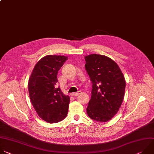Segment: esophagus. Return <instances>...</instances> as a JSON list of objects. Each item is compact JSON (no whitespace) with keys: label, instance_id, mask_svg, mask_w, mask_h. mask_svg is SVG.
<instances>
[{"label":"esophagus","instance_id":"1","mask_svg":"<svg viewBox=\"0 0 154 154\" xmlns=\"http://www.w3.org/2000/svg\"><path fill=\"white\" fill-rule=\"evenodd\" d=\"M81 94V91H78V92H75V93L72 94V95L73 96V97H76V96H78L79 94Z\"/></svg>","mask_w":154,"mask_h":154}]
</instances>
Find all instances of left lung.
<instances>
[{
  "instance_id": "8db88e82",
  "label": "left lung",
  "mask_w": 154,
  "mask_h": 154,
  "mask_svg": "<svg viewBox=\"0 0 154 154\" xmlns=\"http://www.w3.org/2000/svg\"><path fill=\"white\" fill-rule=\"evenodd\" d=\"M85 60L92 82L87 113L95 121L107 122L117 113L124 100L125 76L118 64L106 56L91 54L85 56Z\"/></svg>"
}]
</instances>
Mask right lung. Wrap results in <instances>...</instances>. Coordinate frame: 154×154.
<instances>
[{
	"label": "right lung",
	"instance_id": "1",
	"mask_svg": "<svg viewBox=\"0 0 154 154\" xmlns=\"http://www.w3.org/2000/svg\"><path fill=\"white\" fill-rule=\"evenodd\" d=\"M67 56L47 55L35 65L28 80L29 98L39 116L49 123L63 120L67 115L70 97L56 86L57 72Z\"/></svg>",
	"mask_w": 154,
	"mask_h": 154
}]
</instances>
